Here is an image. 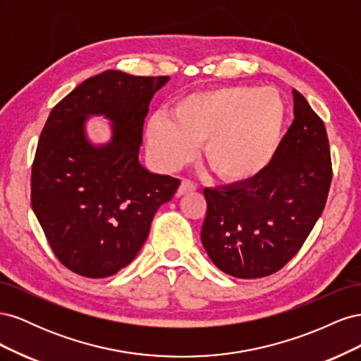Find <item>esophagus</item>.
I'll return each instance as SVG.
<instances>
[{
  "mask_svg": "<svg viewBox=\"0 0 361 361\" xmlns=\"http://www.w3.org/2000/svg\"><path fill=\"white\" fill-rule=\"evenodd\" d=\"M195 190V185L191 182V180H187V179H182L180 182V187L178 190V194L182 195V194H188V192H192Z\"/></svg>",
  "mask_w": 361,
  "mask_h": 361,
  "instance_id": "34e87169",
  "label": "esophagus"
}]
</instances>
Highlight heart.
<instances>
[{
  "instance_id": "obj_1",
  "label": "heart",
  "mask_w": 361,
  "mask_h": 361,
  "mask_svg": "<svg viewBox=\"0 0 361 361\" xmlns=\"http://www.w3.org/2000/svg\"><path fill=\"white\" fill-rule=\"evenodd\" d=\"M288 108L274 89L221 85L190 93L157 114L145 129L146 145L161 170L187 164L203 141V159L228 183L256 179L276 159L285 137Z\"/></svg>"
}]
</instances>
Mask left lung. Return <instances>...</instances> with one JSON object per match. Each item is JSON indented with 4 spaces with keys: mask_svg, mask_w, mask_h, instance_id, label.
<instances>
[{
    "mask_svg": "<svg viewBox=\"0 0 361 361\" xmlns=\"http://www.w3.org/2000/svg\"><path fill=\"white\" fill-rule=\"evenodd\" d=\"M295 118L276 159L256 179L204 188L202 244L236 279L274 274L298 253L321 216L331 183L329 137L305 97L292 90Z\"/></svg>",
    "mask_w": 361,
    "mask_h": 361,
    "instance_id": "8db88e82",
    "label": "left lung"
}]
</instances>
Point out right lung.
<instances>
[{
    "instance_id": "obj_1",
    "label": "right lung",
    "mask_w": 361,
    "mask_h": 361,
    "mask_svg": "<svg viewBox=\"0 0 361 361\" xmlns=\"http://www.w3.org/2000/svg\"><path fill=\"white\" fill-rule=\"evenodd\" d=\"M169 80L110 69L52 108L32 162L31 206L54 255L76 274L104 279L129 265L179 188L140 162L150 101ZM93 115L111 122L105 144L86 133Z\"/></svg>"
}]
</instances>
